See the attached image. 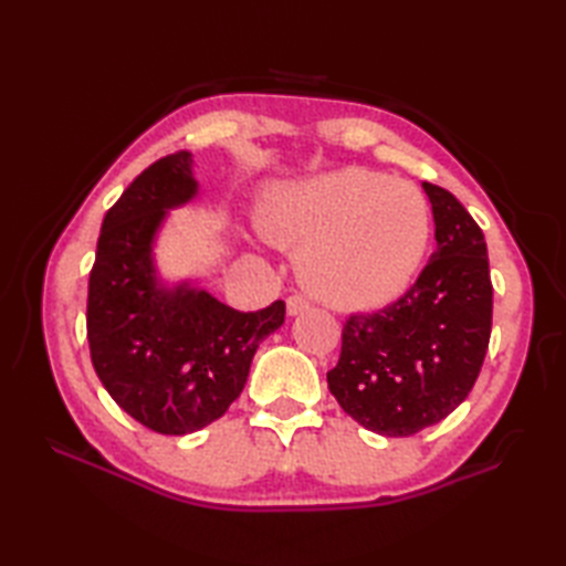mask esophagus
I'll use <instances>...</instances> for the list:
<instances>
[{"instance_id":"obj_1","label":"esophagus","mask_w":566,"mask_h":566,"mask_svg":"<svg viewBox=\"0 0 566 566\" xmlns=\"http://www.w3.org/2000/svg\"><path fill=\"white\" fill-rule=\"evenodd\" d=\"M308 308H311V304L302 296L286 298V314H290V316H302V314H306Z\"/></svg>"}]
</instances>
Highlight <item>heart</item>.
Masks as SVG:
<instances>
[{"label":"heart","mask_w":566,"mask_h":566,"mask_svg":"<svg viewBox=\"0 0 566 566\" xmlns=\"http://www.w3.org/2000/svg\"><path fill=\"white\" fill-rule=\"evenodd\" d=\"M260 223L276 243L302 250L298 276L311 294L350 311L396 302L430 238L426 197L359 167L270 187Z\"/></svg>","instance_id":"heart-1"}]
</instances>
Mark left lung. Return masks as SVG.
Here are the masks:
<instances>
[{"label":"left lung","instance_id":"1","mask_svg":"<svg viewBox=\"0 0 566 566\" xmlns=\"http://www.w3.org/2000/svg\"><path fill=\"white\" fill-rule=\"evenodd\" d=\"M438 248L399 302L343 326L328 389L359 426L406 438L460 406L482 371L494 286L482 228L448 189L423 182Z\"/></svg>","mask_w":566,"mask_h":566}]
</instances>
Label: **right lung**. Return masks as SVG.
Here are the masks:
<instances>
[{
    "instance_id": "right-lung-1",
    "label": "right lung",
    "mask_w": 566,
    "mask_h": 566,
    "mask_svg": "<svg viewBox=\"0 0 566 566\" xmlns=\"http://www.w3.org/2000/svg\"><path fill=\"white\" fill-rule=\"evenodd\" d=\"M197 191L191 153L153 163L106 211L90 272L94 371L130 418L163 436L221 418L260 343L284 323V302L243 314L191 280L170 284L158 274L153 248L167 213Z\"/></svg>"
}]
</instances>
